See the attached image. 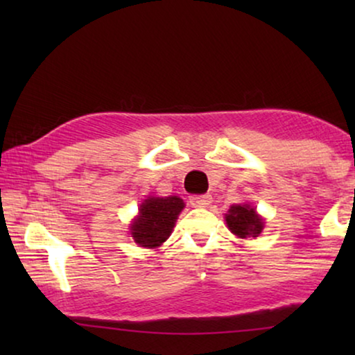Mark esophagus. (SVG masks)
I'll list each match as a JSON object with an SVG mask.
<instances>
[{"label":"esophagus","mask_w":355,"mask_h":355,"mask_svg":"<svg viewBox=\"0 0 355 355\" xmlns=\"http://www.w3.org/2000/svg\"><path fill=\"white\" fill-rule=\"evenodd\" d=\"M189 202L193 207H207L211 203V196H208V193H203V196H191Z\"/></svg>","instance_id":"esophagus-1"}]
</instances>
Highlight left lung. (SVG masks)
Listing matches in <instances>:
<instances>
[{
    "label": "left lung",
    "instance_id": "8db88e82",
    "mask_svg": "<svg viewBox=\"0 0 355 355\" xmlns=\"http://www.w3.org/2000/svg\"><path fill=\"white\" fill-rule=\"evenodd\" d=\"M226 223L239 237H255L263 230V220L249 205H232L226 215Z\"/></svg>",
    "mask_w": 355,
    "mask_h": 355
}]
</instances>
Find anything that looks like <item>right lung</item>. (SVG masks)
Instances as JSON below:
<instances>
[{"instance_id": "obj_1", "label": "right lung", "mask_w": 355, "mask_h": 355, "mask_svg": "<svg viewBox=\"0 0 355 355\" xmlns=\"http://www.w3.org/2000/svg\"><path fill=\"white\" fill-rule=\"evenodd\" d=\"M184 202L179 197H150L140 205L139 216L130 225V234L140 247L162 245L171 234Z\"/></svg>"}]
</instances>
